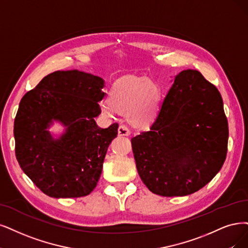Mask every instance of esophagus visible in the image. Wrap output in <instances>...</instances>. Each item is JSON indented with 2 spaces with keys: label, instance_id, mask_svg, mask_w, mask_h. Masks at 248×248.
<instances>
[{
  "label": "esophagus",
  "instance_id": "obj_1",
  "mask_svg": "<svg viewBox=\"0 0 248 248\" xmlns=\"http://www.w3.org/2000/svg\"><path fill=\"white\" fill-rule=\"evenodd\" d=\"M131 134L130 129L124 124H122L121 126L118 127V135L119 136H129Z\"/></svg>",
  "mask_w": 248,
  "mask_h": 248
}]
</instances>
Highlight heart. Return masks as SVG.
<instances>
[{"label": "heart", "mask_w": 248, "mask_h": 248, "mask_svg": "<svg viewBox=\"0 0 248 248\" xmlns=\"http://www.w3.org/2000/svg\"><path fill=\"white\" fill-rule=\"evenodd\" d=\"M159 89L145 78H126L116 81L109 94V104L102 105V111L110 114L112 108L119 112L129 111L134 123H145L157 112Z\"/></svg>", "instance_id": "obj_1"}]
</instances>
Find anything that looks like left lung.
Returning <instances> with one entry per match:
<instances>
[{"mask_svg":"<svg viewBox=\"0 0 248 248\" xmlns=\"http://www.w3.org/2000/svg\"><path fill=\"white\" fill-rule=\"evenodd\" d=\"M229 127L218 90L197 70L181 71L148 131L133 137L139 176L152 193H194L222 169Z\"/></svg>","mask_w":248,"mask_h":248,"instance_id":"1","label":"left lung"}]
</instances>
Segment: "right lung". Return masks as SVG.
I'll list each match as a JSON object with an SVG mask.
<instances>
[{"mask_svg":"<svg viewBox=\"0 0 248 248\" xmlns=\"http://www.w3.org/2000/svg\"><path fill=\"white\" fill-rule=\"evenodd\" d=\"M104 80L78 70L55 71L22 97L14 121L15 154L33 184L54 198L89 195L97 186L115 123L101 129ZM53 120L67 126L60 139L46 130Z\"/></svg>","mask_w":248,"mask_h":248,"instance_id":"add662e5","label":"right lung"}]
</instances>
